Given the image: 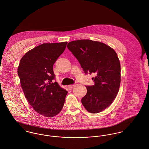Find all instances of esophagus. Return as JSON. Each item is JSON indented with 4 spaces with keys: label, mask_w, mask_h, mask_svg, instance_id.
Returning a JSON list of instances; mask_svg holds the SVG:
<instances>
[{
    "label": "esophagus",
    "mask_w": 149,
    "mask_h": 149,
    "mask_svg": "<svg viewBox=\"0 0 149 149\" xmlns=\"http://www.w3.org/2000/svg\"><path fill=\"white\" fill-rule=\"evenodd\" d=\"M75 85V84H72V85H68V88L69 89H72V88H73V87Z\"/></svg>",
    "instance_id": "esophagus-1"
}]
</instances>
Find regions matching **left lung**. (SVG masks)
Instances as JSON below:
<instances>
[{"label":"left lung","instance_id":"1","mask_svg":"<svg viewBox=\"0 0 149 149\" xmlns=\"http://www.w3.org/2000/svg\"><path fill=\"white\" fill-rule=\"evenodd\" d=\"M68 49L77 59L85 74L94 73V85L86 86L81 99L89 112L100 113L109 107L118 94L121 82L120 62L113 49L104 43L79 40L69 42Z\"/></svg>","mask_w":149,"mask_h":149}]
</instances>
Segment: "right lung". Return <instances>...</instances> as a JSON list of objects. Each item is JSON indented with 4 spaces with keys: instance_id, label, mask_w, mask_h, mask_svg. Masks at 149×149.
<instances>
[{
    "instance_id": "add662e5",
    "label": "right lung",
    "mask_w": 149,
    "mask_h": 149,
    "mask_svg": "<svg viewBox=\"0 0 149 149\" xmlns=\"http://www.w3.org/2000/svg\"><path fill=\"white\" fill-rule=\"evenodd\" d=\"M67 42L44 43L22 58L17 74L25 97L33 109L47 117L58 114L68 92L54 82L53 65L64 51Z\"/></svg>"
}]
</instances>
